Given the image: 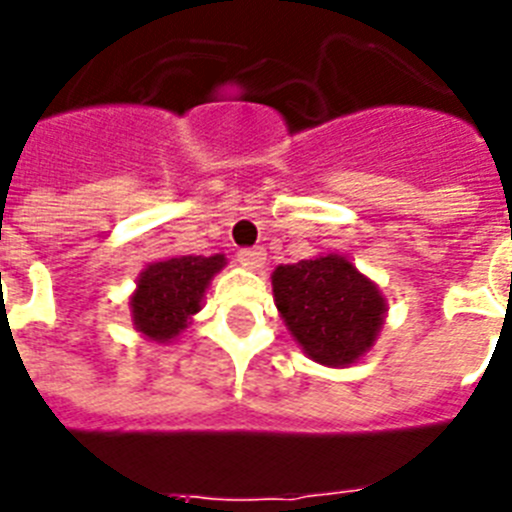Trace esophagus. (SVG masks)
Here are the masks:
<instances>
[{"mask_svg":"<svg viewBox=\"0 0 512 512\" xmlns=\"http://www.w3.org/2000/svg\"><path fill=\"white\" fill-rule=\"evenodd\" d=\"M238 264L253 271L261 269V266L266 264L264 248H241V251H238Z\"/></svg>","mask_w":512,"mask_h":512,"instance_id":"34e87169","label":"esophagus"}]
</instances>
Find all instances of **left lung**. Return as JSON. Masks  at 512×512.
<instances>
[{
	"mask_svg": "<svg viewBox=\"0 0 512 512\" xmlns=\"http://www.w3.org/2000/svg\"><path fill=\"white\" fill-rule=\"evenodd\" d=\"M271 287L284 325L318 364H354L382 330V292L338 253L277 266Z\"/></svg>",
	"mask_w": 512,
	"mask_h": 512,
	"instance_id": "left-lung-1",
	"label": "left lung"
}]
</instances>
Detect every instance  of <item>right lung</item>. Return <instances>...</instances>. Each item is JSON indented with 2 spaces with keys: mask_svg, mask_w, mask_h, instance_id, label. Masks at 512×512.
<instances>
[{
  "mask_svg": "<svg viewBox=\"0 0 512 512\" xmlns=\"http://www.w3.org/2000/svg\"><path fill=\"white\" fill-rule=\"evenodd\" d=\"M223 266V253L174 256L148 264L140 271L138 289L130 297L135 330L158 343L179 336L194 312H200L207 284Z\"/></svg>",
  "mask_w": 512,
  "mask_h": 512,
  "instance_id": "obj_1",
  "label": "right lung"
}]
</instances>
